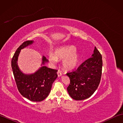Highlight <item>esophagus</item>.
I'll use <instances>...</instances> for the list:
<instances>
[{
  "mask_svg": "<svg viewBox=\"0 0 123 123\" xmlns=\"http://www.w3.org/2000/svg\"><path fill=\"white\" fill-rule=\"evenodd\" d=\"M57 76H58V77H61V76H62V74L61 72L60 71H59V70L58 71H57Z\"/></svg>",
  "mask_w": 123,
  "mask_h": 123,
  "instance_id": "1",
  "label": "esophagus"
}]
</instances>
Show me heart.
<instances>
[{"mask_svg": "<svg viewBox=\"0 0 123 123\" xmlns=\"http://www.w3.org/2000/svg\"><path fill=\"white\" fill-rule=\"evenodd\" d=\"M62 65L64 68L72 70L75 68L79 61V54L73 45L61 46L54 51L53 54H50L48 56L49 62L56 63L57 60L63 59Z\"/></svg>", "mask_w": 123, "mask_h": 123, "instance_id": "heart-1", "label": "heart"}]
</instances>
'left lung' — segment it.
Returning <instances> with one entry per match:
<instances>
[{
    "mask_svg": "<svg viewBox=\"0 0 123 123\" xmlns=\"http://www.w3.org/2000/svg\"><path fill=\"white\" fill-rule=\"evenodd\" d=\"M102 67L101 55L95 47L91 57L83 62L76 70L67 74L70 79L67 88L70 96L75 100L89 98L100 83Z\"/></svg>",
    "mask_w": 123,
    "mask_h": 123,
    "instance_id": "left-lung-1",
    "label": "left lung"
}]
</instances>
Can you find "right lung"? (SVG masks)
Wrapping results in <instances>:
<instances>
[{
	"instance_id": "add662e5",
	"label": "right lung",
	"mask_w": 123,
	"mask_h": 123,
	"mask_svg": "<svg viewBox=\"0 0 123 123\" xmlns=\"http://www.w3.org/2000/svg\"><path fill=\"white\" fill-rule=\"evenodd\" d=\"M34 41L23 43L15 53L12 60V68L18 91L24 97L32 101H41L45 99L50 92L52 83L57 77V70L45 66L49 62L43 56L41 67L33 74H24L18 66V59L21 49L30 46Z\"/></svg>"
}]
</instances>
